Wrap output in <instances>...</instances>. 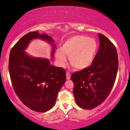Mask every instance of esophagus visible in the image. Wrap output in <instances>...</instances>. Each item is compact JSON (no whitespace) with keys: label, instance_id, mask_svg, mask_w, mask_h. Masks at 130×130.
<instances>
[{"label":"esophagus","instance_id":"34e87169","mask_svg":"<svg viewBox=\"0 0 130 130\" xmlns=\"http://www.w3.org/2000/svg\"><path fill=\"white\" fill-rule=\"evenodd\" d=\"M71 78V75L69 73H67V80H70Z\"/></svg>","mask_w":130,"mask_h":130}]
</instances>
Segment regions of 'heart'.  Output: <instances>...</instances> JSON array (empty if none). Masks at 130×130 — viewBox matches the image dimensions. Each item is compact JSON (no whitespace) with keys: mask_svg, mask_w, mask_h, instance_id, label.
<instances>
[{"mask_svg":"<svg viewBox=\"0 0 130 130\" xmlns=\"http://www.w3.org/2000/svg\"><path fill=\"white\" fill-rule=\"evenodd\" d=\"M98 48V42L95 39L84 35H74L67 39L61 48L56 50V60L60 67H65L67 55L74 68L83 70L92 63Z\"/></svg>","mask_w":130,"mask_h":130,"instance_id":"1","label":"heart"}]
</instances>
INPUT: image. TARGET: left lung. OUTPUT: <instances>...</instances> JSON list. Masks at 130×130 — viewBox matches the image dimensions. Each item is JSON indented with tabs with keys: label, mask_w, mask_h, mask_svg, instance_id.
Here are the masks:
<instances>
[{
	"label": "left lung",
	"mask_w": 130,
	"mask_h": 130,
	"mask_svg": "<svg viewBox=\"0 0 130 130\" xmlns=\"http://www.w3.org/2000/svg\"><path fill=\"white\" fill-rule=\"evenodd\" d=\"M100 47L89 68L72 74L76 104L82 109H94L103 103L115 82L118 68L116 47L104 35L98 34Z\"/></svg>",
	"instance_id": "left-lung-1"
}]
</instances>
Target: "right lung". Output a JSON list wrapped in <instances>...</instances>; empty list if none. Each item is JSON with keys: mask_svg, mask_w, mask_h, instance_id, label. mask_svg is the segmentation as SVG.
Wrapping results in <instances>:
<instances>
[{"mask_svg": "<svg viewBox=\"0 0 130 130\" xmlns=\"http://www.w3.org/2000/svg\"><path fill=\"white\" fill-rule=\"evenodd\" d=\"M41 39L52 46L53 58L56 45L52 37L38 31L26 34L11 49L9 72L16 94L32 110L45 112L54 106L57 93L66 81V71L52 65L48 59L34 57L25 52L34 39Z\"/></svg>", "mask_w": 130, "mask_h": 130, "instance_id": "1", "label": "right lung"}]
</instances>
